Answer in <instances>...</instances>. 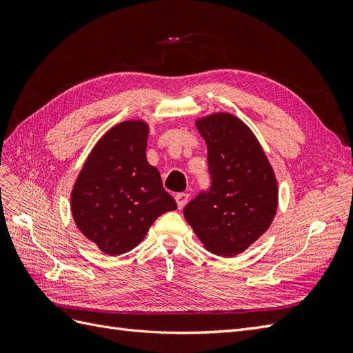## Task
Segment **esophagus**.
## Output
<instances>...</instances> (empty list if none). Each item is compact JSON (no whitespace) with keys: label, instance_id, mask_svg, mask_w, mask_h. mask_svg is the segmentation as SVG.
Returning a JSON list of instances; mask_svg holds the SVG:
<instances>
[{"label":"esophagus","instance_id":"1","mask_svg":"<svg viewBox=\"0 0 353 353\" xmlns=\"http://www.w3.org/2000/svg\"><path fill=\"white\" fill-rule=\"evenodd\" d=\"M188 197H190V194H187V193H178V194H175V200H176L178 209H183V208L187 205Z\"/></svg>","mask_w":353,"mask_h":353}]
</instances>
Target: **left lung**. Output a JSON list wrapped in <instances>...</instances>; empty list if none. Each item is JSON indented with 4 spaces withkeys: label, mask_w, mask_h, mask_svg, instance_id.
Returning <instances> with one entry per match:
<instances>
[{
    "label": "left lung",
    "mask_w": 353,
    "mask_h": 353,
    "mask_svg": "<svg viewBox=\"0 0 353 353\" xmlns=\"http://www.w3.org/2000/svg\"><path fill=\"white\" fill-rule=\"evenodd\" d=\"M196 126L208 145L212 185L184 208V218L210 253L232 258L272 223L276 178L258 138L237 116L213 113Z\"/></svg>",
    "instance_id": "left-lung-1"
}]
</instances>
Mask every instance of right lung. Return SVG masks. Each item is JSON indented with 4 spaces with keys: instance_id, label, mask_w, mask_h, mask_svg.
<instances>
[{
    "instance_id": "right-lung-1",
    "label": "right lung",
    "mask_w": 353,
    "mask_h": 353,
    "mask_svg": "<svg viewBox=\"0 0 353 353\" xmlns=\"http://www.w3.org/2000/svg\"><path fill=\"white\" fill-rule=\"evenodd\" d=\"M148 123L123 121L92 147L70 194L72 216L85 237L110 256L132 250L153 222L176 203L147 162Z\"/></svg>"
}]
</instances>
